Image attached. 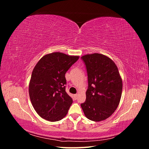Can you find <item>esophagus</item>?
I'll list each match as a JSON object with an SVG mask.
<instances>
[{
	"mask_svg": "<svg viewBox=\"0 0 149 149\" xmlns=\"http://www.w3.org/2000/svg\"><path fill=\"white\" fill-rule=\"evenodd\" d=\"M77 97H78V94H74V98L76 99V98H77Z\"/></svg>",
	"mask_w": 149,
	"mask_h": 149,
	"instance_id": "obj_1",
	"label": "esophagus"
}]
</instances>
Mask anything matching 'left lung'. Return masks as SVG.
<instances>
[{"instance_id": "left-lung-1", "label": "left lung", "mask_w": 149, "mask_h": 149, "mask_svg": "<svg viewBox=\"0 0 149 149\" xmlns=\"http://www.w3.org/2000/svg\"><path fill=\"white\" fill-rule=\"evenodd\" d=\"M86 67L88 88L86 99L81 104L86 118L100 122L107 119L118 108L123 81L118 67L111 58L100 53L81 56Z\"/></svg>"}]
</instances>
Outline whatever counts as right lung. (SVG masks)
Masks as SVG:
<instances>
[{
  "label": "right lung",
  "instance_id": "1",
  "mask_svg": "<svg viewBox=\"0 0 149 149\" xmlns=\"http://www.w3.org/2000/svg\"><path fill=\"white\" fill-rule=\"evenodd\" d=\"M79 59L61 52L47 54L33 70L29 96L34 109L43 119L51 122L66 116L73 100L65 91V73Z\"/></svg>",
  "mask_w": 149,
  "mask_h": 149
}]
</instances>
